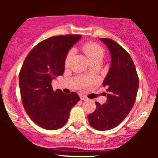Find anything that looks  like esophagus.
<instances>
[{
  "instance_id": "34e87169",
  "label": "esophagus",
  "mask_w": 158,
  "mask_h": 158,
  "mask_svg": "<svg viewBox=\"0 0 158 158\" xmlns=\"http://www.w3.org/2000/svg\"><path fill=\"white\" fill-rule=\"evenodd\" d=\"M81 99L82 101H86V100H88V98L86 96H83V95H81Z\"/></svg>"
}]
</instances>
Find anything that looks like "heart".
Returning <instances> with one entry per match:
<instances>
[{
  "label": "heart",
  "instance_id": "1",
  "mask_svg": "<svg viewBox=\"0 0 158 158\" xmlns=\"http://www.w3.org/2000/svg\"><path fill=\"white\" fill-rule=\"evenodd\" d=\"M82 49L85 54L86 56L89 58V60L92 62V63H96L99 62L101 63L102 61L103 57H104L105 52L103 49L100 45L95 42H88L84 44ZM75 54L74 49H70L67 54L65 57V64H68L72 59Z\"/></svg>",
  "mask_w": 158,
  "mask_h": 158
}]
</instances>
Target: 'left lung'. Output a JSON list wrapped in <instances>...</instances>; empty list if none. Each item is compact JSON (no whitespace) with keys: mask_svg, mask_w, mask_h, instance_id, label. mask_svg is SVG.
Wrapping results in <instances>:
<instances>
[{"mask_svg":"<svg viewBox=\"0 0 158 158\" xmlns=\"http://www.w3.org/2000/svg\"><path fill=\"white\" fill-rule=\"evenodd\" d=\"M101 40L111 54V66L103 82L107 88L105 103L96 102V109L88 116L90 126L100 131L118 126L132 109L139 88V77L129 53L115 41L108 38Z\"/></svg>","mask_w":158,"mask_h":158,"instance_id":"obj_1","label":"left lung"}]
</instances>
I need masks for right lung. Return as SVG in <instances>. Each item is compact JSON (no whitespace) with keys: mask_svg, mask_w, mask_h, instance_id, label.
<instances>
[{"mask_svg":"<svg viewBox=\"0 0 158 158\" xmlns=\"http://www.w3.org/2000/svg\"><path fill=\"white\" fill-rule=\"evenodd\" d=\"M81 37L79 34L52 36L31 49L19 73V88L23 108L30 118L48 130L61 128L70 111L80 101L75 92L54 90L52 81L62 75L69 49Z\"/></svg>","mask_w":158,"mask_h":158,"instance_id":"right-lung-1","label":"right lung"}]
</instances>
